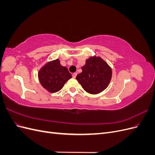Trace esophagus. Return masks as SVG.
Wrapping results in <instances>:
<instances>
[{
  "mask_svg": "<svg viewBox=\"0 0 155 155\" xmlns=\"http://www.w3.org/2000/svg\"><path fill=\"white\" fill-rule=\"evenodd\" d=\"M77 73H76V72H75V73H73V74H72V77L74 78H76V77L77 76Z\"/></svg>",
  "mask_w": 155,
  "mask_h": 155,
  "instance_id": "34e87169",
  "label": "esophagus"
}]
</instances>
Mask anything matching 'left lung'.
Here are the masks:
<instances>
[{
    "mask_svg": "<svg viewBox=\"0 0 155 155\" xmlns=\"http://www.w3.org/2000/svg\"><path fill=\"white\" fill-rule=\"evenodd\" d=\"M81 69L82 72L78 75L76 79L88 93L96 94L109 86L112 78V68L99 56L87 59Z\"/></svg>",
    "mask_w": 155,
    "mask_h": 155,
    "instance_id": "8db88e82",
    "label": "left lung"
}]
</instances>
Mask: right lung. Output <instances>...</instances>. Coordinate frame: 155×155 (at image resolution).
<instances>
[{"mask_svg":"<svg viewBox=\"0 0 155 155\" xmlns=\"http://www.w3.org/2000/svg\"><path fill=\"white\" fill-rule=\"evenodd\" d=\"M41 85L46 91L54 93L59 91L72 75L66 67L60 64L59 59L46 63L38 72Z\"/></svg>","mask_w":155,"mask_h":155,"instance_id":"obj_1","label":"right lung"}]
</instances>
